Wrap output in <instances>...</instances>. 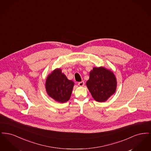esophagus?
I'll return each mask as SVG.
<instances>
[{
  "label": "esophagus",
  "mask_w": 151,
  "mask_h": 151,
  "mask_svg": "<svg viewBox=\"0 0 151 151\" xmlns=\"http://www.w3.org/2000/svg\"><path fill=\"white\" fill-rule=\"evenodd\" d=\"M78 85H79L80 86H84V81H80V82H79V83H78Z\"/></svg>",
  "instance_id": "1"
}]
</instances>
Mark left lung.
Here are the masks:
<instances>
[{"label":"left lung","mask_w":151,"mask_h":151,"mask_svg":"<svg viewBox=\"0 0 151 151\" xmlns=\"http://www.w3.org/2000/svg\"><path fill=\"white\" fill-rule=\"evenodd\" d=\"M86 86L95 100L104 102L115 93L116 87L115 75L104 67H94L89 73Z\"/></svg>","instance_id":"1"}]
</instances>
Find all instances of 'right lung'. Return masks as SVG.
I'll return each instance as SVG.
<instances>
[{
	"label": "right lung",
	"instance_id": "1",
	"mask_svg": "<svg viewBox=\"0 0 151 151\" xmlns=\"http://www.w3.org/2000/svg\"><path fill=\"white\" fill-rule=\"evenodd\" d=\"M73 86L74 83L68 80L60 69L55 70L48 76L46 81V89L49 96L61 103L69 100Z\"/></svg>",
	"mask_w": 151,
	"mask_h": 151
}]
</instances>
